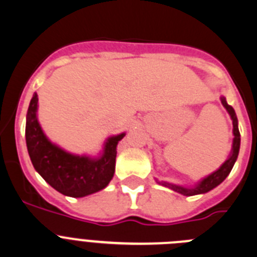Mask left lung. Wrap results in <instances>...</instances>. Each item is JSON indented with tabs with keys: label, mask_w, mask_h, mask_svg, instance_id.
Wrapping results in <instances>:
<instances>
[{
	"label": "left lung",
	"mask_w": 257,
	"mask_h": 257,
	"mask_svg": "<svg viewBox=\"0 0 257 257\" xmlns=\"http://www.w3.org/2000/svg\"><path fill=\"white\" fill-rule=\"evenodd\" d=\"M222 103L233 119V135H234V139H233L232 154H230V157L228 158V161H225L224 164H223L218 171H215L214 173H211L210 176L204 178L199 185L195 186V187L192 188H186V187H182V186L172 185V183H168V182H159V181H157L158 183H161V185L166 186V187L172 188L173 191L180 192V194L186 195V196H192V195H197V194H205V192L213 190L214 187L220 185V183L225 180V177L229 175L233 166H234V163H236L237 157H238L239 144H241V135H239L238 124H237V117H236V113H234V109L232 108V105H229L227 102H225L224 98H222Z\"/></svg>",
	"instance_id": "obj_1"
}]
</instances>
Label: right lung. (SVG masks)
<instances>
[{
    "label": "right lung",
    "mask_w": 257,
    "mask_h": 257,
    "mask_svg": "<svg viewBox=\"0 0 257 257\" xmlns=\"http://www.w3.org/2000/svg\"><path fill=\"white\" fill-rule=\"evenodd\" d=\"M37 109L38 95L34 93L28 108L25 139L35 171L66 196L82 197L103 190L114 175L116 148L124 134L108 139L99 159L77 157L60 149L46 138L38 123Z\"/></svg>",
    "instance_id": "1"
}]
</instances>
